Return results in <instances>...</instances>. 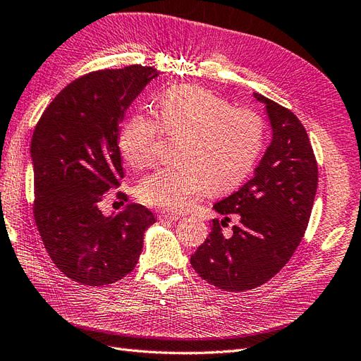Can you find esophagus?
I'll use <instances>...</instances> for the list:
<instances>
[{"label":"esophagus","mask_w":361,"mask_h":361,"mask_svg":"<svg viewBox=\"0 0 361 361\" xmlns=\"http://www.w3.org/2000/svg\"><path fill=\"white\" fill-rule=\"evenodd\" d=\"M159 216L161 219H169V221H178L181 218V215L177 214V212H171V210H160Z\"/></svg>","instance_id":"34e87169"}]
</instances>
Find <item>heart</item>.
I'll use <instances>...</instances> for the list:
<instances>
[{
    "mask_svg": "<svg viewBox=\"0 0 361 361\" xmlns=\"http://www.w3.org/2000/svg\"><path fill=\"white\" fill-rule=\"evenodd\" d=\"M164 133H183L178 164L163 166L140 183L147 204L172 210L190 209L214 186L227 190L241 183L259 157L262 118L247 108H230L214 92L195 85L166 90L159 102ZM160 125L149 114H135L120 134V151L134 169L157 157Z\"/></svg>",
    "mask_w": 361,
    "mask_h": 361,
    "instance_id": "heart-1",
    "label": "heart"
}]
</instances>
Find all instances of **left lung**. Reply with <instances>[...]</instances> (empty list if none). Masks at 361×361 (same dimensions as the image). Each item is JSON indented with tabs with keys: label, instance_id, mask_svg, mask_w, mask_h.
Listing matches in <instances>:
<instances>
[{
	"label": "left lung",
	"instance_id": "obj_1",
	"mask_svg": "<svg viewBox=\"0 0 361 361\" xmlns=\"http://www.w3.org/2000/svg\"><path fill=\"white\" fill-rule=\"evenodd\" d=\"M271 125V143L253 178L214 206L224 219L212 221L207 239L190 256L202 279L224 291H245L270 281L300 244L317 192V161L300 120L259 92ZM240 216L233 235L222 227Z\"/></svg>",
	"mask_w": 361,
	"mask_h": 361
}]
</instances>
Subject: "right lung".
I'll use <instances>...</instances> for the list:
<instances>
[{
    "mask_svg": "<svg viewBox=\"0 0 361 361\" xmlns=\"http://www.w3.org/2000/svg\"><path fill=\"white\" fill-rule=\"evenodd\" d=\"M159 75L143 66L88 73L51 100L33 131L35 223L51 261L79 283L102 286L131 273L155 223L142 204L109 216L100 204L125 177L118 126Z\"/></svg>",
    "mask_w": 361,
    "mask_h": 361,
    "instance_id": "add662e5",
    "label": "right lung"
}]
</instances>
